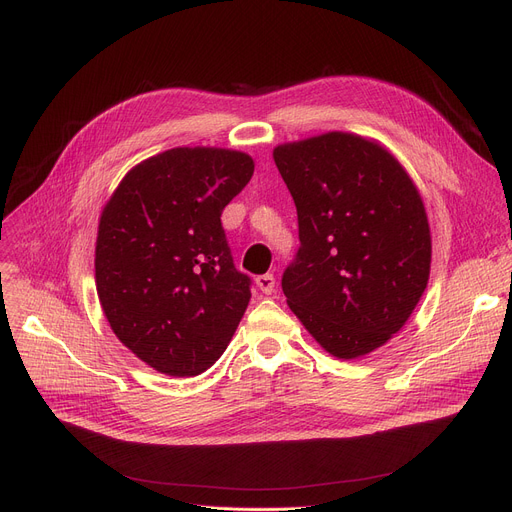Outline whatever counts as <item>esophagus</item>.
<instances>
[{"label": "esophagus", "mask_w": 512, "mask_h": 512, "mask_svg": "<svg viewBox=\"0 0 512 512\" xmlns=\"http://www.w3.org/2000/svg\"><path fill=\"white\" fill-rule=\"evenodd\" d=\"M255 284L261 292L265 294H272L274 292V286H276V278L272 274H263V276H257L255 278Z\"/></svg>", "instance_id": "obj_1"}]
</instances>
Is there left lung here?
<instances>
[{
	"label": "left lung",
	"instance_id": "8db88e82",
	"mask_svg": "<svg viewBox=\"0 0 512 512\" xmlns=\"http://www.w3.org/2000/svg\"><path fill=\"white\" fill-rule=\"evenodd\" d=\"M301 247L282 276L290 311L326 353L359 359L415 311L432 263L423 199L378 141L324 132L274 149Z\"/></svg>",
	"mask_w": 512,
	"mask_h": 512
}]
</instances>
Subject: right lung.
<instances>
[{"mask_svg": "<svg viewBox=\"0 0 512 512\" xmlns=\"http://www.w3.org/2000/svg\"><path fill=\"white\" fill-rule=\"evenodd\" d=\"M253 157L176 147L134 166L105 203L95 245L101 309L118 340L174 378L209 369L251 301L220 215L247 186Z\"/></svg>", "mask_w": 512, "mask_h": 512, "instance_id": "1", "label": "right lung"}]
</instances>
